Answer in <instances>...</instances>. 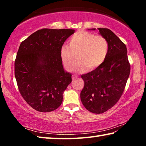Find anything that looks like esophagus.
<instances>
[{
  "label": "esophagus",
  "mask_w": 146,
  "mask_h": 146,
  "mask_svg": "<svg viewBox=\"0 0 146 146\" xmlns=\"http://www.w3.org/2000/svg\"><path fill=\"white\" fill-rule=\"evenodd\" d=\"M78 78V76H76V75H72V78L73 79V80H75V79H76Z\"/></svg>",
  "instance_id": "obj_1"
}]
</instances>
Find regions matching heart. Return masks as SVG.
Returning <instances> with one entry per match:
<instances>
[{"mask_svg":"<svg viewBox=\"0 0 146 146\" xmlns=\"http://www.w3.org/2000/svg\"><path fill=\"white\" fill-rule=\"evenodd\" d=\"M109 51V44L105 37L95 35L90 32L80 31L71 36L69 45L64 44L60 48L61 60L68 71H93L98 68L105 61Z\"/></svg>","mask_w":146,"mask_h":146,"instance_id":"1","label":"heart"}]
</instances>
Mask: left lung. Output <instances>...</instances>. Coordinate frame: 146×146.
Masks as SVG:
<instances>
[{"instance_id": "8db88e82", "label": "left lung", "mask_w": 146, "mask_h": 146, "mask_svg": "<svg viewBox=\"0 0 146 146\" xmlns=\"http://www.w3.org/2000/svg\"><path fill=\"white\" fill-rule=\"evenodd\" d=\"M95 30V28L91 29ZM106 38L109 51L99 67L81 77L84 87L80 93L83 105L91 113L100 114L113 107L122 96L130 74L126 46L108 28H98Z\"/></svg>"}]
</instances>
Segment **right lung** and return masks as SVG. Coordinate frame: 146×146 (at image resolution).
I'll use <instances>...</instances> for the list:
<instances>
[{
    "label": "right lung",
    "mask_w": 146,
    "mask_h": 146,
    "mask_svg": "<svg viewBox=\"0 0 146 146\" xmlns=\"http://www.w3.org/2000/svg\"><path fill=\"white\" fill-rule=\"evenodd\" d=\"M74 32L70 29H39L19 46L15 76L22 97L36 111H52L62 102L72 75L64 70L60 48Z\"/></svg>",
    "instance_id": "1"
}]
</instances>
